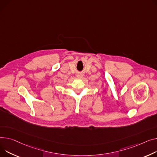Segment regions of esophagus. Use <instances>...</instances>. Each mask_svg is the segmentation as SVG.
<instances>
[{
    "label": "esophagus",
    "mask_w": 157,
    "mask_h": 157,
    "mask_svg": "<svg viewBox=\"0 0 157 157\" xmlns=\"http://www.w3.org/2000/svg\"><path fill=\"white\" fill-rule=\"evenodd\" d=\"M82 76H83V75L82 74V73H78V74L77 75V77L79 78H81Z\"/></svg>",
    "instance_id": "esophagus-1"
}]
</instances>
